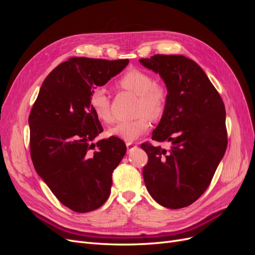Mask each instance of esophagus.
Segmentation results:
<instances>
[{
    "label": "esophagus",
    "mask_w": 255,
    "mask_h": 255,
    "mask_svg": "<svg viewBox=\"0 0 255 255\" xmlns=\"http://www.w3.org/2000/svg\"><path fill=\"white\" fill-rule=\"evenodd\" d=\"M127 148H128V151H130L134 148H136V144L133 142H127Z\"/></svg>",
    "instance_id": "1"
}]
</instances>
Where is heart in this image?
<instances>
[{
  "label": "heart",
  "mask_w": 255,
  "mask_h": 255,
  "mask_svg": "<svg viewBox=\"0 0 255 255\" xmlns=\"http://www.w3.org/2000/svg\"><path fill=\"white\" fill-rule=\"evenodd\" d=\"M117 87L138 97L136 111L139 118L118 122L109 129V134L132 142L149 130L150 120L148 117L156 121L165 115L169 94L166 86L156 84L151 74L139 69H129L123 73L117 81ZM89 105L100 121L104 123L113 121L111 98L103 87L91 90Z\"/></svg>",
  "instance_id": "obj_1"
}]
</instances>
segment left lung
I'll list each match as a JSON object with an SVG mask.
<instances>
[{
    "instance_id": "8db88e82",
    "label": "left lung",
    "mask_w": 255,
    "mask_h": 255,
    "mask_svg": "<svg viewBox=\"0 0 255 255\" xmlns=\"http://www.w3.org/2000/svg\"><path fill=\"white\" fill-rule=\"evenodd\" d=\"M139 61L160 75L169 94L152 139L171 143L169 150L148 142L140 145L149 158L142 170L145 187L165 207L188 206L207 189L227 150L225 104L194 60L157 54Z\"/></svg>"
}]
</instances>
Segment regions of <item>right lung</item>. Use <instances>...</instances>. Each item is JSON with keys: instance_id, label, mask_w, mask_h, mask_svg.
<instances>
[{"instance_id": "right-lung-1", "label": "right lung", "mask_w": 255, "mask_h": 255, "mask_svg": "<svg viewBox=\"0 0 255 255\" xmlns=\"http://www.w3.org/2000/svg\"><path fill=\"white\" fill-rule=\"evenodd\" d=\"M128 64V59L69 58L45 78L30 111L35 170L58 201L76 213L95 211L106 202L113 171L127 152L118 137L92 142L103 128L89 95Z\"/></svg>"}]
</instances>
